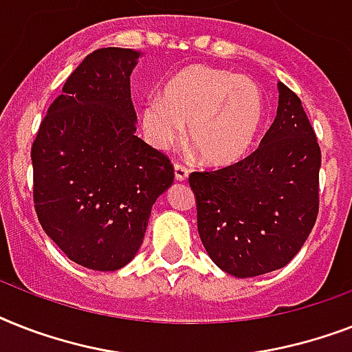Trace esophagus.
<instances>
[{"label":"esophagus","instance_id":"1","mask_svg":"<svg viewBox=\"0 0 352 352\" xmlns=\"http://www.w3.org/2000/svg\"><path fill=\"white\" fill-rule=\"evenodd\" d=\"M173 168H175V179L177 181H186L188 179V168L184 166V164H181V162H175L173 164Z\"/></svg>","mask_w":352,"mask_h":352}]
</instances>
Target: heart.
I'll use <instances>...</instances> for the list:
<instances>
[{"mask_svg": "<svg viewBox=\"0 0 352 352\" xmlns=\"http://www.w3.org/2000/svg\"><path fill=\"white\" fill-rule=\"evenodd\" d=\"M264 96L244 76L208 65L182 68L162 97H150L142 128L157 148L175 144L186 124V141L204 162L226 164L244 155L264 121Z\"/></svg>", "mask_w": 352, "mask_h": 352, "instance_id": "obj_1", "label": "heart"}]
</instances>
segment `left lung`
Segmentation results:
<instances>
[{
    "instance_id": "left-lung-1",
    "label": "left lung",
    "mask_w": 352,
    "mask_h": 352,
    "mask_svg": "<svg viewBox=\"0 0 352 352\" xmlns=\"http://www.w3.org/2000/svg\"><path fill=\"white\" fill-rule=\"evenodd\" d=\"M320 153L300 97L278 82V110L258 148L219 170L193 171L197 228L222 271L250 278L289 264L320 208Z\"/></svg>"
}]
</instances>
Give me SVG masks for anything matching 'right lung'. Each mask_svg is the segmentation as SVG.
Masks as SVG:
<instances>
[{"instance_id": "1", "label": "right lung", "mask_w": 352, "mask_h": 352, "mask_svg": "<svg viewBox=\"0 0 352 352\" xmlns=\"http://www.w3.org/2000/svg\"><path fill=\"white\" fill-rule=\"evenodd\" d=\"M139 52L85 57L43 117L32 142L34 208L76 264L116 271L139 251L151 206L173 184V164L135 135L130 74Z\"/></svg>"}]
</instances>
